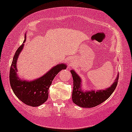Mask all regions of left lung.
<instances>
[{"mask_svg": "<svg viewBox=\"0 0 132 132\" xmlns=\"http://www.w3.org/2000/svg\"><path fill=\"white\" fill-rule=\"evenodd\" d=\"M71 73L73 78L72 101L77 106L84 108L96 107L106 101L115 90L119 80L118 73L114 82L109 88L104 90L84 91L82 90V81L80 76L73 70H71Z\"/></svg>", "mask_w": 132, "mask_h": 132, "instance_id": "8db88e82", "label": "left lung"}]
</instances>
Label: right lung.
<instances>
[{
    "mask_svg": "<svg viewBox=\"0 0 132 132\" xmlns=\"http://www.w3.org/2000/svg\"><path fill=\"white\" fill-rule=\"evenodd\" d=\"M26 35V34H25ZM26 40V35L23 44L18 48L14 55L10 69L9 80L14 94L25 104L37 107L47 100L48 89L56 74L67 68L65 64H60L52 67L43 76L32 81L21 80L18 77L16 63L18 56L23 50Z\"/></svg>",
    "mask_w": 132,
    "mask_h": 132,
    "instance_id": "1",
    "label": "right lung"
}]
</instances>
